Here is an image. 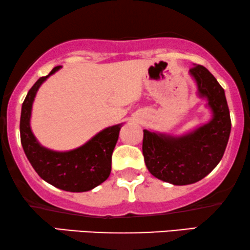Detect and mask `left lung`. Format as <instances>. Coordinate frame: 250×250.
I'll use <instances>...</instances> for the list:
<instances>
[{"mask_svg": "<svg viewBox=\"0 0 250 250\" xmlns=\"http://www.w3.org/2000/svg\"><path fill=\"white\" fill-rule=\"evenodd\" d=\"M189 75L197 96L204 99L211 119L182 135L144 129L143 156L148 172L174 186L191 185L205 178L219 164L230 134L225 91L203 65L194 64Z\"/></svg>", "mask_w": 250, "mask_h": 250, "instance_id": "8db88e82", "label": "left lung"}]
</instances>
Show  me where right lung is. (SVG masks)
I'll return each mask as SVG.
<instances>
[{"instance_id": "right-lung-1", "label": "right lung", "mask_w": 250, "mask_h": 250, "mask_svg": "<svg viewBox=\"0 0 250 250\" xmlns=\"http://www.w3.org/2000/svg\"><path fill=\"white\" fill-rule=\"evenodd\" d=\"M49 75L40 77L28 91L21 105V142L28 162L41 179L49 185L70 192L88 191L106 181L112 169V153L123 123L100 130L86 143L69 151H55L39 143L31 129L32 106L38 90Z\"/></svg>"}]
</instances>
